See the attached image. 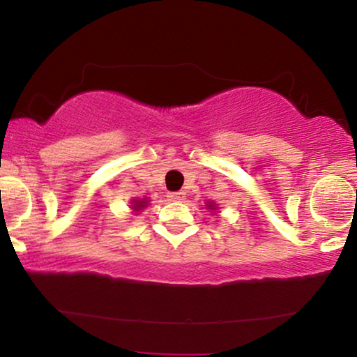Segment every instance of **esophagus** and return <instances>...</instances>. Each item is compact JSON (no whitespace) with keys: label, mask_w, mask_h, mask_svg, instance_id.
<instances>
[{"label":"esophagus","mask_w":357,"mask_h":357,"mask_svg":"<svg viewBox=\"0 0 357 357\" xmlns=\"http://www.w3.org/2000/svg\"><path fill=\"white\" fill-rule=\"evenodd\" d=\"M167 198H169L171 202H184V199H186V192H184V191L169 192V196H167Z\"/></svg>","instance_id":"1"}]
</instances>
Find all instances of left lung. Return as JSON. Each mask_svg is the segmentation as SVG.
I'll return each instance as SVG.
<instances>
[{
	"label": "left lung",
	"instance_id": "1",
	"mask_svg": "<svg viewBox=\"0 0 357 357\" xmlns=\"http://www.w3.org/2000/svg\"><path fill=\"white\" fill-rule=\"evenodd\" d=\"M204 206H206L208 210H210L211 213H215L216 210H218V204H216V203H213V202H206V204H204Z\"/></svg>",
	"mask_w": 357,
	"mask_h": 357
}]
</instances>
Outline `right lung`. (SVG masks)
<instances>
[{"label":"right lung","mask_w":357,"mask_h":357,"mask_svg":"<svg viewBox=\"0 0 357 357\" xmlns=\"http://www.w3.org/2000/svg\"><path fill=\"white\" fill-rule=\"evenodd\" d=\"M149 204V198H142V199H132L130 202V210H132L134 215H139L141 211H144Z\"/></svg>","instance_id":"obj_1"}]
</instances>
